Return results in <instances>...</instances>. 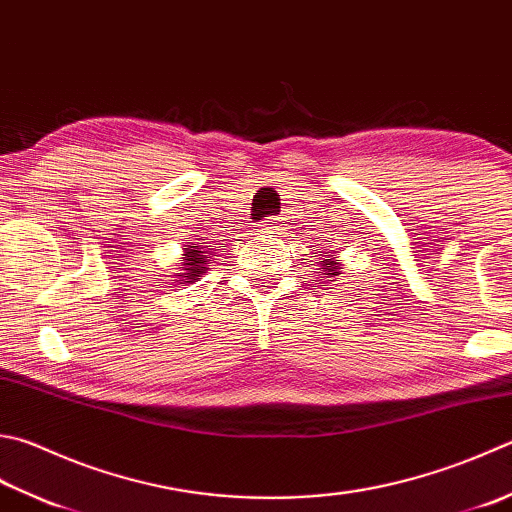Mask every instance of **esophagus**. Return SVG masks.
<instances>
[{
	"mask_svg": "<svg viewBox=\"0 0 512 512\" xmlns=\"http://www.w3.org/2000/svg\"><path fill=\"white\" fill-rule=\"evenodd\" d=\"M278 227H281V218H267V220H263V225H260V234H276L278 231Z\"/></svg>",
	"mask_w": 512,
	"mask_h": 512,
	"instance_id": "34e87169",
	"label": "esophagus"
}]
</instances>
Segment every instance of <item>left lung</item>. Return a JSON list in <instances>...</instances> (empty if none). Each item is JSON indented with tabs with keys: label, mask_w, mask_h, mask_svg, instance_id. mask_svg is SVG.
<instances>
[{
	"label": "left lung",
	"mask_w": 512,
	"mask_h": 512,
	"mask_svg": "<svg viewBox=\"0 0 512 512\" xmlns=\"http://www.w3.org/2000/svg\"><path fill=\"white\" fill-rule=\"evenodd\" d=\"M327 243H332V240H327ZM318 269L323 274L321 278H332V281H336V278L343 276V263L339 260V252L336 249H321L318 252Z\"/></svg>",
	"instance_id": "1"
}]
</instances>
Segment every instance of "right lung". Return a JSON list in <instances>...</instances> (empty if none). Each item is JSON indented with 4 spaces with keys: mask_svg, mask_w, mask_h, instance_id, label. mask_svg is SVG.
Listing matches in <instances>:
<instances>
[{
    "mask_svg": "<svg viewBox=\"0 0 512 512\" xmlns=\"http://www.w3.org/2000/svg\"><path fill=\"white\" fill-rule=\"evenodd\" d=\"M180 272L176 274L178 285H191L196 283L202 274H207L209 269V256L205 252L202 243H187L182 245V263Z\"/></svg>",
    "mask_w": 512,
    "mask_h": 512,
    "instance_id": "add662e5",
    "label": "right lung"
}]
</instances>
